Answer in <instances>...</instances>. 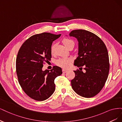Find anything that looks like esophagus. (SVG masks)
I'll list each match as a JSON object with an SVG mask.
<instances>
[{
    "label": "esophagus",
    "instance_id": "esophagus-1",
    "mask_svg": "<svg viewBox=\"0 0 122 122\" xmlns=\"http://www.w3.org/2000/svg\"><path fill=\"white\" fill-rule=\"evenodd\" d=\"M62 73H66V72H68L67 70H65V69H62Z\"/></svg>",
    "mask_w": 122,
    "mask_h": 122
}]
</instances>
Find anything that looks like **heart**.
Listing matches in <instances>:
<instances>
[{
  "mask_svg": "<svg viewBox=\"0 0 122 122\" xmlns=\"http://www.w3.org/2000/svg\"><path fill=\"white\" fill-rule=\"evenodd\" d=\"M64 44L67 48H69V47L72 45L73 44H74L73 41L70 40L69 39H65L62 41ZM55 45L53 44L51 46L50 48V52L51 54H54L55 53ZM73 61V59L71 57H63L61 58L57 61V65L60 66V67L63 68L65 69H67L70 67L71 65L72 62Z\"/></svg>",
  "mask_w": 122,
  "mask_h": 122,
  "instance_id": "heart-1",
  "label": "heart"
}]
</instances>
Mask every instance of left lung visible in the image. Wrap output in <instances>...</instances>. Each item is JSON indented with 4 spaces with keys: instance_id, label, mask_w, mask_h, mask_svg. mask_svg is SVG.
Segmentation results:
<instances>
[{
    "instance_id": "8db88e82",
    "label": "left lung",
    "mask_w": 122,
    "mask_h": 122,
    "mask_svg": "<svg viewBox=\"0 0 122 122\" xmlns=\"http://www.w3.org/2000/svg\"><path fill=\"white\" fill-rule=\"evenodd\" d=\"M78 42V56L74 65L85 72L74 71L75 76L71 80V86L76 93L85 98L93 97L104 86L107 79L109 62L107 49L102 40L87 30L77 29L70 33Z\"/></svg>"
}]
</instances>
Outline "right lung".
Returning a JSON list of instances; mask_svg holds the SVG:
<instances>
[{
    "label": "right lung",
    "mask_w": 122,
    "mask_h": 122,
    "mask_svg": "<svg viewBox=\"0 0 122 122\" xmlns=\"http://www.w3.org/2000/svg\"><path fill=\"white\" fill-rule=\"evenodd\" d=\"M61 36L43 32L30 36L21 46L16 58V73L22 90L36 101L49 98L55 91L54 79L62 74L61 68L54 66L43 71V64L51 60L52 42Z\"/></svg>",
    "instance_id": "add662e5"
}]
</instances>
